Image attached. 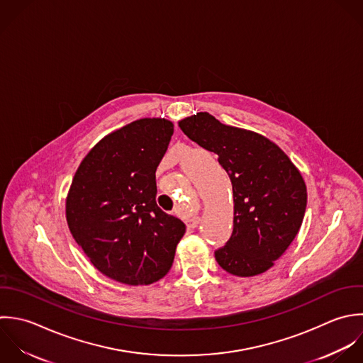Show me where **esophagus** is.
<instances>
[{
	"instance_id": "1",
	"label": "esophagus",
	"mask_w": 363,
	"mask_h": 363,
	"mask_svg": "<svg viewBox=\"0 0 363 363\" xmlns=\"http://www.w3.org/2000/svg\"><path fill=\"white\" fill-rule=\"evenodd\" d=\"M199 222H201V219L198 216H194V218H189V219L185 220L188 229H195L199 225Z\"/></svg>"
}]
</instances>
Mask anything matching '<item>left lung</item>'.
Masks as SVG:
<instances>
[{"instance_id": "8db88e82", "label": "left lung", "mask_w": 363, "mask_h": 363, "mask_svg": "<svg viewBox=\"0 0 363 363\" xmlns=\"http://www.w3.org/2000/svg\"><path fill=\"white\" fill-rule=\"evenodd\" d=\"M188 138L218 154L235 202L233 232L215 259L228 273L252 277L267 272L297 236L307 208L306 182L269 138L222 124L209 113L179 123Z\"/></svg>"}]
</instances>
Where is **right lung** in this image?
Here are the masks:
<instances>
[{
    "label": "right lung",
    "instance_id": "1",
    "mask_svg": "<svg viewBox=\"0 0 363 363\" xmlns=\"http://www.w3.org/2000/svg\"><path fill=\"white\" fill-rule=\"evenodd\" d=\"M174 134L165 118H141L101 138L80 162L66 199L76 243L104 276L148 286L171 269L185 225L155 202V171Z\"/></svg>",
    "mask_w": 363,
    "mask_h": 363
}]
</instances>
